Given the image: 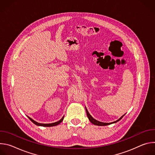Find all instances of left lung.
I'll list each match as a JSON object with an SVG mask.
<instances>
[{
    "mask_svg": "<svg viewBox=\"0 0 155 155\" xmlns=\"http://www.w3.org/2000/svg\"><path fill=\"white\" fill-rule=\"evenodd\" d=\"M85 109H86V114H87V118L88 119H89V120L91 121V123H93V124L94 125H97V126H107V125H109V124H113V123H117L118 121H119L124 116V115H123L122 117H121L118 120L115 121H114V122H112V123H104V122H101V121H99L96 120H95L94 118H93V117L90 114V113L88 112L86 108V107H85Z\"/></svg>",
    "mask_w": 155,
    "mask_h": 155,
    "instance_id": "8db88e82",
    "label": "left lung"
}]
</instances>
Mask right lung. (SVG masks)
Masks as SVG:
<instances>
[{
    "instance_id": "1",
    "label": "right lung",
    "mask_w": 155,
    "mask_h": 155,
    "mask_svg": "<svg viewBox=\"0 0 155 155\" xmlns=\"http://www.w3.org/2000/svg\"><path fill=\"white\" fill-rule=\"evenodd\" d=\"M28 118H29V119L34 123V124H35V125H37V126H44V127H51V126H56V125H58L59 124H60L62 121V120H63V119H64V116L62 117V118L60 120H59V121H56V122H55V123H47V124H44V123H38V122H37V121H34V120H32L31 118H30L29 117H28V116H27Z\"/></svg>"
}]
</instances>
